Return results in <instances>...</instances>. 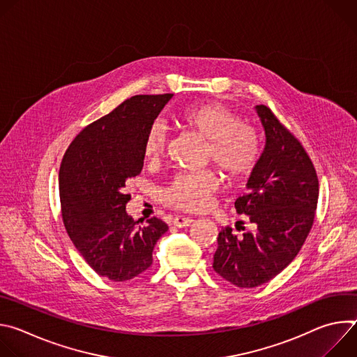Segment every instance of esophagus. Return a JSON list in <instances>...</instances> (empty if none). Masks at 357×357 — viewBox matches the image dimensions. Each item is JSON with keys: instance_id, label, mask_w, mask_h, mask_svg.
<instances>
[{"instance_id": "obj_1", "label": "esophagus", "mask_w": 357, "mask_h": 357, "mask_svg": "<svg viewBox=\"0 0 357 357\" xmlns=\"http://www.w3.org/2000/svg\"><path fill=\"white\" fill-rule=\"evenodd\" d=\"M192 222H193L192 218H185V216H176V218H174V220H172L174 226H176V227H186V226H189Z\"/></svg>"}]
</instances>
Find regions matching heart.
<instances>
[{"instance_id":"heart-1","label":"heart","mask_w":357,"mask_h":357,"mask_svg":"<svg viewBox=\"0 0 357 357\" xmlns=\"http://www.w3.org/2000/svg\"><path fill=\"white\" fill-rule=\"evenodd\" d=\"M178 120L183 128L206 139V158L230 179L245 178L259 162L261 139L252 126L243 124L238 114L216 101H203L185 107ZM168 131L162 123L152 124L144 138L142 151L148 161L164 157ZM219 178L212 171L179 174L161 190L164 205L199 212L209 208L219 189Z\"/></svg>"}]
</instances>
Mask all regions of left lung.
Here are the masks:
<instances>
[{
    "label": "left lung",
    "mask_w": 357,
    "mask_h": 357,
    "mask_svg": "<svg viewBox=\"0 0 357 357\" xmlns=\"http://www.w3.org/2000/svg\"><path fill=\"white\" fill-rule=\"evenodd\" d=\"M256 110L266 146L234 208L257 229L241 237L223 229L213 256V270L240 288L266 284L291 264L312 229L319 195L315 167L298 138L271 109Z\"/></svg>",
    "instance_id": "obj_1"
}]
</instances>
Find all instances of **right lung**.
<instances>
[{
    "label": "right lung",
    "mask_w": 357,
    "mask_h": 357,
    "mask_svg": "<svg viewBox=\"0 0 357 357\" xmlns=\"http://www.w3.org/2000/svg\"><path fill=\"white\" fill-rule=\"evenodd\" d=\"M174 94H138L84 127L66 149L59 171L65 229L84 261L112 281L131 280L152 264L168 230L151 218L138 225L126 212V182L144 165V138Z\"/></svg>",
    "instance_id": "right-lung-1"
}]
</instances>
